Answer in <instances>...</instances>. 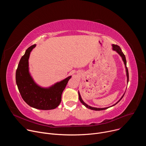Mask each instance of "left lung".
Returning a JSON list of instances; mask_svg holds the SVG:
<instances>
[{"label": "left lung", "instance_id": "8db88e82", "mask_svg": "<svg viewBox=\"0 0 146 146\" xmlns=\"http://www.w3.org/2000/svg\"><path fill=\"white\" fill-rule=\"evenodd\" d=\"M112 47H113V50L116 51V52L120 55V56L122 58V60H123V64H124V65H125V67L126 73H127V82L128 83V81H129V73H128V68H127V60H126L125 56V55H124L123 53L122 52V50H121L120 47H119V46H117V45H115V44H112ZM124 94H125V93L123 94V95H122V97L119 99V100L117 102H116V103L114 104V105H112V106H110V107L105 108H94V107H91V106L88 105L87 104H86L84 101H83V100L82 99V98H81V95H80V94L79 91H78V98H79V100H80V101L81 102V103L83 105H84L87 108H88V109H91V110H93L99 111V110H103L107 109H108V108H110V107H112V106L115 105L116 104H117V103L121 100V99H122V98H123V96H124Z\"/></svg>", "mask_w": 146, "mask_h": 146}]
</instances>
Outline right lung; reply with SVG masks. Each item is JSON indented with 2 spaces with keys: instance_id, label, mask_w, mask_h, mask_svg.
I'll list each match as a JSON object with an SVG mask.
<instances>
[{
  "instance_id": "obj_1",
  "label": "right lung",
  "mask_w": 146,
  "mask_h": 146,
  "mask_svg": "<svg viewBox=\"0 0 146 146\" xmlns=\"http://www.w3.org/2000/svg\"><path fill=\"white\" fill-rule=\"evenodd\" d=\"M29 47L21 58L16 70V83L24 100L29 106L36 109L48 110L56 108L61 102L62 94L71 76L48 88L37 84L29 73V58L31 52L36 47Z\"/></svg>"
}]
</instances>
